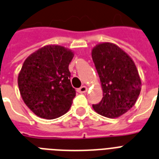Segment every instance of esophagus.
I'll return each instance as SVG.
<instances>
[{"mask_svg": "<svg viewBox=\"0 0 159 159\" xmlns=\"http://www.w3.org/2000/svg\"><path fill=\"white\" fill-rule=\"evenodd\" d=\"M87 91H88V88H87V86H81L80 88L77 89V92L79 93H86Z\"/></svg>", "mask_w": 159, "mask_h": 159, "instance_id": "1", "label": "esophagus"}]
</instances>
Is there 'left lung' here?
Here are the masks:
<instances>
[{"mask_svg": "<svg viewBox=\"0 0 159 159\" xmlns=\"http://www.w3.org/2000/svg\"><path fill=\"white\" fill-rule=\"evenodd\" d=\"M91 56L103 90L102 100L92 105L93 109L104 117H119L135 105L141 91L135 63L128 54L111 42L94 46Z\"/></svg>", "mask_w": 159, "mask_h": 159, "instance_id": "obj_1", "label": "left lung"}]
</instances>
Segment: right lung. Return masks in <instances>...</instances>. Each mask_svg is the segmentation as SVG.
<instances>
[{
    "label": "right lung",
    "instance_id": "right-lung-1",
    "mask_svg": "<svg viewBox=\"0 0 159 159\" xmlns=\"http://www.w3.org/2000/svg\"><path fill=\"white\" fill-rule=\"evenodd\" d=\"M73 56L69 49L48 45L24 62L18 76L19 92L24 104L38 117L54 119L70 109L76 95L68 70Z\"/></svg>",
    "mask_w": 159,
    "mask_h": 159
}]
</instances>
